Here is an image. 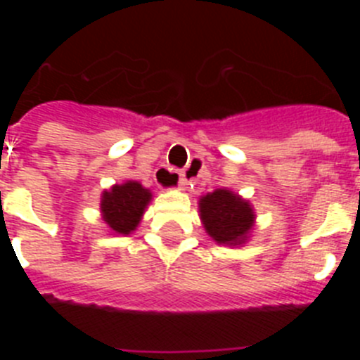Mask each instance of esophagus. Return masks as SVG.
Listing matches in <instances>:
<instances>
[{"label": "esophagus", "instance_id": "esophagus-1", "mask_svg": "<svg viewBox=\"0 0 360 360\" xmlns=\"http://www.w3.org/2000/svg\"><path fill=\"white\" fill-rule=\"evenodd\" d=\"M195 167H187V171H182V173H178V186L182 187V189H186L187 186H189V173H195ZM173 171L171 169H165V167H162V169H158V180H160V184H165L169 182L171 178H173Z\"/></svg>", "mask_w": 360, "mask_h": 360}]
</instances>
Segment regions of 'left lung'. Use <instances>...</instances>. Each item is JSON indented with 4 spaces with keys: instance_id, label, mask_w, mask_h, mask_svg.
Wrapping results in <instances>:
<instances>
[{
    "instance_id": "left-lung-1",
    "label": "left lung",
    "mask_w": 360,
    "mask_h": 360,
    "mask_svg": "<svg viewBox=\"0 0 360 360\" xmlns=\"http://www.w3.org/2000/svg\"><path fill=\"white\" fill-rule=\"evenodd\" d=\"M200 216L209 236L219 245L243 243L254 221L249 202L227 189H216L214 193L202 196Z\"/></svg>"
}]
</instances>
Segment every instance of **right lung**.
Here are the masks:
<instances>
[{
	"label": "right lung",
	"mask_w": 360,
	"mask_h": 360,
	"mask_svg": "<svg viewBox=\"0 0 360 360\" xmlns=\"http://www.w3.org/2000/svg\"><path fill=\"white\" fill-rule=\"evenodd\" d=\"M151 200V193L139 182H126L104 191L101 211L111 231L117 234H129L141 221L146 205Z\"/></svg>",
	"instance_id": "obj_1"
}]
</instances>
